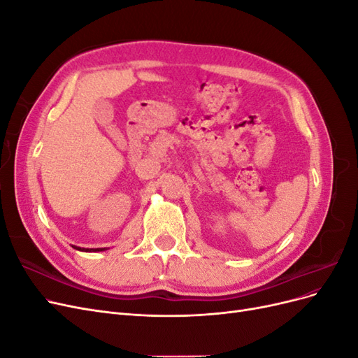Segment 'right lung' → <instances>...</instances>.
Wrapping results in <instances>:
<instances>
[{"label":"right lung","mask_w":358,"mask_h":358,"mask_svg":"<svg viewBox=\"0 0 358 358\" xmlns=\"http://www.w3.org/2000/svg\"><path fill=\"white\" fill-rule=\"evenodd\" d=\"M74 249H78V251L82 252H101L106 251V248H80V246H73Z\"/></svg>","instance_id":"add662e5"}]
</instances>
